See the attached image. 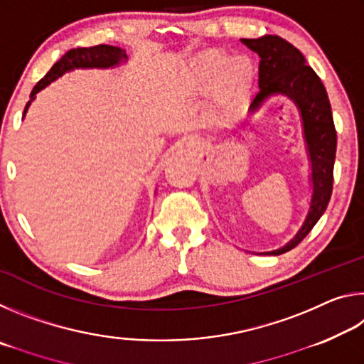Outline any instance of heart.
Segmentation results:
<instances>
[{"mask_svg":"<svg viewBox=\"0 0 364 364\" xmlns=\"http://www.w3.org/2000/svg\"><path fill=\"white\" fill-rule=\"evenodd\" d=\"M191 73L204 93L218 90V107L223 114L231 112L245 101L254 67L245 58H231L221 51H207L191 65Z\"/></svg>","mask_w":364,"mask_h":364,"instance_id":"heart-1","label":"heart"}]
</instances>
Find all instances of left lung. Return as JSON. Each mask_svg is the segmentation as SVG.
I'll use <instances>...</instances> for the list:
<instances>
[{
	"instance_id": "obj_1",
	"label": "left lung",
	"mask_w": 364,
	"mask_h": 364,
	"mask_svg": "<svg viewBox=\"0 0 364 364\" xmlns=\"http://www.w3.org/2000/svg\"><path fill=\"white\" fill-rule=\"evenodd\" d=\"M241 41L260 56V65H258L260 91L250 107L257 109L262 101L274 93L292 97L304 119L305 139L311 159L313 199L310 213L291 242L279 250L268 252L271 255H281L304 241L329 204L332 183H334L337 133L324 85L316 72L306 65L304 54L297 48L276 35L242 38Z\"/></svg>"
}]
</instances>
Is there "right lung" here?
Segmentation results:
<instances>
[{
    "label": "right lung",
    "mask_w": 364,
    "mask_h": 364,
    "mask_svg": "<svg viewBox=\"0 0 364 364\" xmlns=\"http://www.w3.org/2000/svg\"><path fill=\"white\" fill-rule=\"evenodd\" d=\"M123 59H127L125 51H122L120 48L110 46V45H97L91 48L70 49V51H67L64 56L51 67V70H49L46 75L35 85L32 93H30V97L33 100L35 95L38 93L40 90L45 88L46 85H49L53 80H56L58 77L63 75V73L67 70L77 69V67H112L115 64H119ZM28 104L30 101L27 102L26 110L28 107ZM26 110H23V112H26Z\"/></svg>",
    "instance_id": "obj_1"
}]
</instances>
